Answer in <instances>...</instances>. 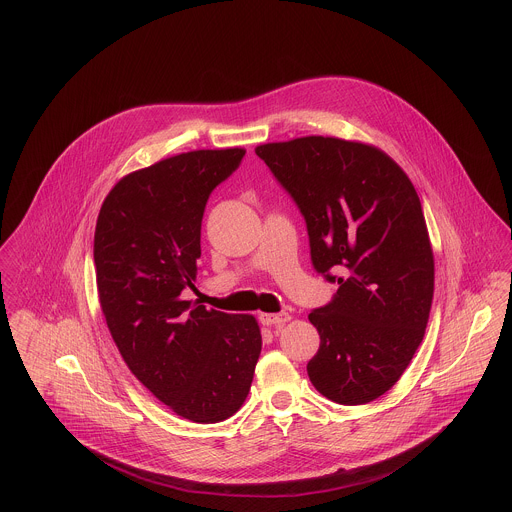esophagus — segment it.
I'll list each match as a JSON object with an SVG mask.
<instances>
[{
	"instance_id": "esophagus-1",
	"label": "esophagus",
	"mask_w": 512,
	"mask_h": 512,
	"mask_svg": "<svg viewBox=\"0 0 512 512\" xmlns=\"http://www.w3.org/2000/svg\"><path fill=\"white\" fill-rule=\"evenodd\" d=\"M292 317L290 313H262L260 321L266 327H282L284 323H288Z\"/></svg>"
}]
</instances>
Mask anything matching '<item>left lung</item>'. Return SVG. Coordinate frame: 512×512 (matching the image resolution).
<instances>
[{
	"label": "left lung",
	"mask_w": 512,
	"mask_h": 512,
	"mask_svg": "<svg viewBox=\"0 0 512 512\" xmlns=\"http://www.w3.org/2000/svg\"><path fill=\"white\" fill-rule=\"evenodd\" d=\"M256 155L303 215L313 268L339 284L309 313L321 339L309 380L337 404L372 402L410 365L432 309L434 252L420 197L394 159L361 142L307 136Z\"/></svg>",
	"instance_id": "left-lung-1"
}]
</instances>
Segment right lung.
<instances>
[{
    "instance_id": "right-lung-1",
    "label": "right lung",
    "mask_w": 512,
    "mask_h": 512,
    "mask_svg": "<svg viewBox=\"0 0 512 512\" xmlns=\"http://www.w3.org/2000/svg\"><path fill=\"white\" fill-rule=\"evenodd\" d=\"M246 149H197L122 177L94 232L100 307L128 368L177 416L217 424L244 404L262 351L252 315L181 297L193 288L207 201Z\"/></svg>"
}]
</instances>
